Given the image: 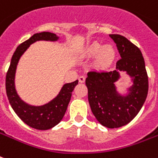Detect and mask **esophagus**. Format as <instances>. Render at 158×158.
I'll list each match as a JSON object with an SVG mask.
<instances>
[{
	"label": "esophagus",
	"mask_w": 158,
	"mask_h": 158,
	"mask_svg": "<svg viewBox=\"0 0 158 158\" xmlns=\"http://www.w3.org/2000/svg\"><path fill=\"white\" fill-rule=\"evenodd\" d=\"M79 83H84L85 81V77L84 76H79Z\"/></svg>",
	"instance_id": "obj_1"
}]
</instances>
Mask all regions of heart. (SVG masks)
Returning <instances> with one entry per match:
<instances>
[{
	"label": "heart",
	"mask_w": 158,
	"mask_h": 158,
	"mask_svg": "<svg viewBox=\"0 0 158 158\" xmlns=\"http://www.w3.org/2000/svg\"><path fill=\"white\" fill-rule=\"evenodd\" d=\"M84 54L88 57H95L98 56L96 65L100 69H104L114 59L115 50L110 45L102 46L98 43H94L86 48Z\"/></svg>",
	"instance_id": "heart-1"
}]
</instances>
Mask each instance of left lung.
Here are the masks:
<instances>
[{
    "label": "left lung",
    "mask_w": 158,
    "mask_h": 158,
    "mask_svg": "<svg viewBox=\"0 0 158 158\" xmlns=\"http://www.w3.org/2000/svg\"><path fill=\"white\" fill-rule=\"evenodd\" d=\"M116 44L120 59L113 71H89L87 77L88 98L92 112L106 127L114 129L130 123L139 112L148 91V78L142 52L124 36L110 34ZM126 71L134 84L126 97L119 95L114 83L118 78V71Z\"/></svg>",
    "instance_id": "1"
}]
</instances>
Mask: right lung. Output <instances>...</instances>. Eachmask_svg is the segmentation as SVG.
Returning a JSON list of instances; mask_svg holds the SVG:
<instances>
[{"label": "right lung", "mask_w": 158, "mask_h": 158, "mask_svg": "<svg viewBox=\"0 0 158 158\" xmlns=\"http://www.w3.org/2000/svg\"><path fill=\"white\" fill-rule=\"evenodd\" d=\"M58 37L55 33L49 32H42L33 34L29 39L21 43L16 48L11 58L8 71L6 73V89L10 104L15 112L26 125L37 130H49L62 120L71 98L72 92L79 81L75 80L73 83L64 84L56 98L49 103L41 106H33L23 102L16 93L15 88L16 66L21 56L32 43L39 40L56 41Z\"/></svg>", "instance_id": "right-lung-1"}]
</instances>
